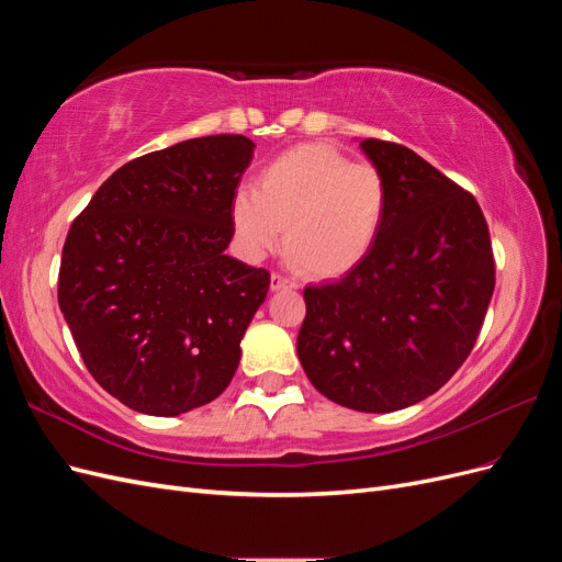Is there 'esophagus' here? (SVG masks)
I'll list each match as a JSON object with an SVG mask.
<instances>
[{"label": "esophagus", "mask_w": 562, "mask_h": 562, "mask_svg": "<svg viewBox=\"0 0 562 562\" xmlns=\"http://www.w3.org/2000/svg\"><path fill=\"white\" fill-rule=\"evenodd\" d=\"M288 288H297V281L279 274V271L277 274H271V291H288Z\"/></svg>", "instance_id": "esophagus-1"}]
</instances>
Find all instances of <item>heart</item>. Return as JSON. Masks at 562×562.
<instances>
[{
	"instance_id": "1",
	"label": "heart",
	"mask_w": 562,
	"mask_h": 562,
	"mask_svg": "<svg viewBox=\"0 0 562 562\" xmlns=\"http://www.w3.org/2000/svg\"><path fill=\"white\" fill-rule=\"evenodd\" d=\"M389 184L378 166L349 161L330 145H300L271 159L258 190L232 199L236 234L252 255L281 248L310 277H342L378 244Z\"/></svg>"
}]
</instances>
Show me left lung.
Wrapping results in <instances>:
<instances>
[{
  "mask_svg": "<svg viewBox=\"0 0 562 562\" xmlns=\"http://www.w3.org/2000/svg\"><path fill=\"white\" fill-rule=\"evenodd\" d=\"M389 184L378 244L345 279L304 288L297 356L323 396L391 413L436 394L467 361L495 293L479 201L413 149L361 143Z\"/></svg>",
  "mask_w": 562,
  "mask_h": 562,
  "instance_id": "1",
  "label": "left lung"
}]
</instances>
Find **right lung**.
<instances>
[{"label": "right lung", "instance_id": "right-lung-1", "mask_svg": "<svg viewBox=\"0 0 562 562\" xmlns=\"http://www.w3.org/2000/svg\"><path fill=\"white\" fill-rule=\"evenodd\" d=\"M246 135L149 151L98 187L67 232L58 304L93 380L131 411L176 417L217 398L269 271L225 255Z\"/></svg>", "mask_w": 562, "mask_h": 562}]
</instances>
